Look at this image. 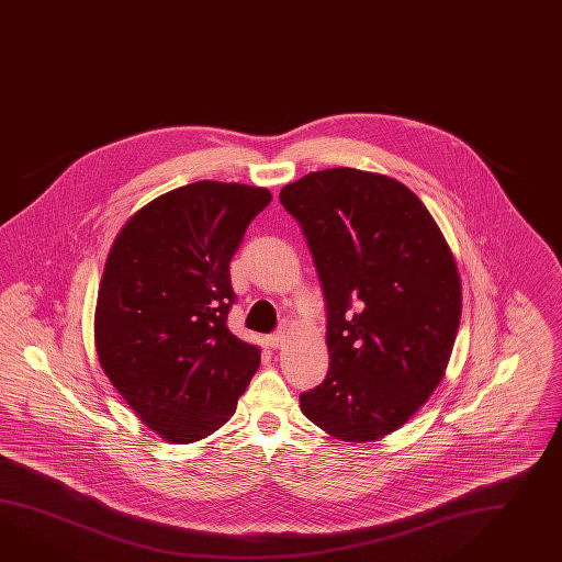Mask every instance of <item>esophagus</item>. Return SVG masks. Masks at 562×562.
Returning a JSON list of instances; mask_svg holds the SVG:
<instances>
[{
  "instance_id": "obj_1",
  "label": "esophagus",
  "mask_w": 562,
  "mask_h": 562,
  "mask_svg": "<svg viewBox=\"0 0 562 562\" xmlns=\"http://www.w3.org/2000/svg\"><path fill=\"white\" fill-rule=\"evenodd\" d=\"M288 341V333L286 330H276L272 335H268L266 337V342L272 347V349H282V347H286Z\"/></svg>"
}]
</instances>
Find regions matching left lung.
Instances as JSON below:
<instances>
[{"instance_id":"left-lung-1","label":"left lung","mask_w":562,"mask_h":562,"mask_svg":"<svg viewBox=\"0 0 562 562\" xmlns=\"http://www.w3.org/2000/svg\"><path fill=\"white\" fill-rule=\"evenodd\" d=\"M280 203L301 223L329 318V373L301 394L302 414L345 442L387 437L449 366L463 301L451 247L423 201L378 172H308Z\"/></svg>"}]
</instances>
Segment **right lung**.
<instances>
[{
	"mask_svg": "<svg viewBox=\"0 0 562 562\" xmlns=\"http://www.w3.org/2000/svg\"><path fill=\"white\" fill-rule=\"evenodd\" d=\"M270 201L261 187L199 180L137 209L113 239L97 292V357L168 442L220 430L260 368V347L227 329L229 261Z\"/></svg>",
	"mask_w": 562,
	"mask_h": 562,
	"instance_id": "1",
	"label": "right lung"
}]
</instances>
